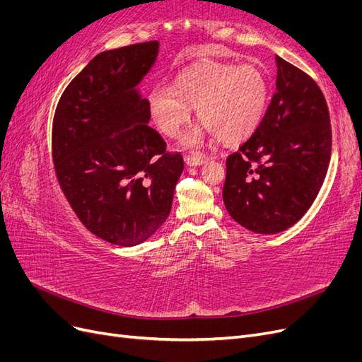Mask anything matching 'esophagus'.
Listing matches in <instances>:
<instances>
[{"mask_svg": "<svg viewBox=\"0 0 362 362\" xmlns=\"http://www.w3.org/2000/svg\"><path fill=\"white\" fill-rule=\"evenodd\" d=\"M184 161L187 166H201L206 161V156H199V154H192V156H185Z\"/></svg>", "mask_w": 362, "mask_h": 362, "instance_id": "obj_1", "label": "esophagus"}]
</instances>
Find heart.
I'll list each match as a JSON object with an SVG mask.
<instances>
[{
	"label": "heart",
	"instance_id": "obj_1",
	"mask_svg": "<svg viewBox=\"0 0 362 362\" xmlns=\"http://www.w3.org/2000/svg\"><path fill=\"white\" fill-rule=\"evenodd\" d=\"M269 100V81L254 64L205 62L182 72L173 89L157 86L149 92V115L161 133L175 139L190 120L192 110L202 125L190 129L182 146L194 148L208 136L225 144L249 137L259 125Z\"/></svg>",
	"mask_w": 362,
	"mask_h": 362
}]
</instances>
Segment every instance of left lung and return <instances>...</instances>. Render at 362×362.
Listing matches in <instances>:
<instances>
[{
  "instance_id": "obj_1",
  "label": "left lung",
  "mask_w": 362,
  "mask_h": 362,
  "mask_svg": "<svg viewBox=\"0 0 362 362\" xmlns=\"http://www.w3.org/2000/svg\"><path fill=\"white\" fill-rule=\"evenodd\" d=\"M276 92L255 133L226 158L223 202L258 234L286 231L308 211L331 160L329 112L320 87L276 56Z\"/></svg>"
}]
</instances>
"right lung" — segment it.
<instances>
[{
    "instance_id": "right-lung-1",
    "label": "right lung",
    "mask_w": 362,
    "mask_h": 362,
    "mask_svg": "<svg viewBox=\"0 0 362 362\" xmlns=\"http://www.w3.org/2000/svg\"><path fill=\"white\" fill-rule=\"evenodd\" d=\"M160 43L104 51L64 89L52 122L60 187L81 223L117 246L144 243L166 221L184 169L180 152L148 125L137 86Z\"/></svg>"
}]
</instances>
